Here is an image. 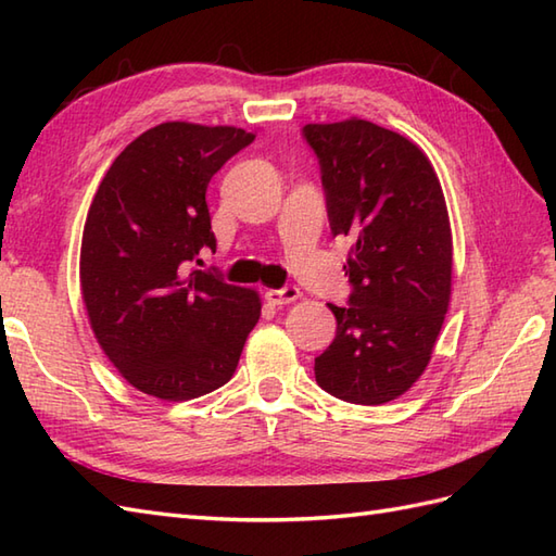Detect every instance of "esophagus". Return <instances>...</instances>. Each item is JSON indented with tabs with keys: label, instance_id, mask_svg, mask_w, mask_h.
Listing matches in <instances>:
<instances>
[{
	"label": "esophagus",
	"instance_id": "obj_1",
	"mask_svg": "<svg viewBox=\"0 0 556 556\" xmlns=\"http://www.w3.org/2000/svg\"><path fill=\"white\" fill-rule=\"evenodd\" d=\"M301 299V289L296 287H285V289H269L265 293V301L269 305H287V303H293Z\"/></svg>",
	"mask_w": 556,
	"mask_h": 556
}]
</instances>
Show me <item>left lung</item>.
I'll return each instance as SVG.
<instances>
[{
	"label": "left lung",
	"mask_w": 556,
	"mask_h": 556,
	"mask_svg": "<svg viewBox=\"0 0 556 556\" xmlns=\"http://www.w3.org/2000/svg\"><path fill=\"white\" fill-rule=\"evenodd\" d=\"M320 160L327 217L349 236L346 308L315 358L325 392L361 406L406 394L428 368L452 299V227L428 155L396 131L351 116L303 126Z\"/></svg>",
	"instance_id": "obj_1"
}]
</instances>
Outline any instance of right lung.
<instances>
[{
  "instance_id": "obj_1",
  "label": "right lung",
  "mask_w": 556,
  "mask_h": 556,
  "mask_svg": "<svg viewBox=\"0 0 556 556\" xmlns=\"http://www.w3.org/2000/svg\"><path fill=\"white\" fill-rule=\"evenodd\" d=\"M255 134L167 122L128 143L104 174L80 243L88 320L128 384L186 401L227 384L260 320L257 291L191 269L215 251L205 191Z\"/></svg>"
}]
</instances>
